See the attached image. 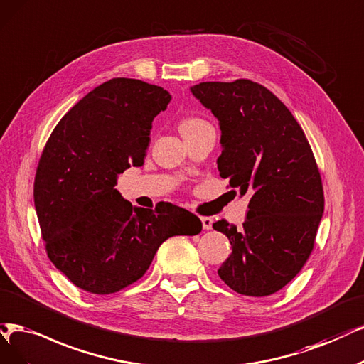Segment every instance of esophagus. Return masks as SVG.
<instances>
[{
  "label": "esophagus",
  "mask_w": 364,
  "mask_h": 364,
  "mask_svg": "<svg viewBox=\"0 0 364 364\" xmlns=\"http://www.w3.org/2000/svg\"><path fill=\"white\" fill-rule=\"evenodd\" d=\"M200 222H203V228L205 231H208L213 228V219L211 218H200Z\"/></svg>",
  "instance_id": "esophagus-1"
}]
</instances>
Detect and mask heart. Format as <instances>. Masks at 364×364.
Here are the masks:
<instances>
[{"mask_svg": "<svg viewBox=\"0 0 364 364\" xmlns=\"http://www.w3.org/2000/svg\"><path fill=\"white\" fill-rule=\"evenodd\" d=\"M210 124L207 123L205 119L199 118V117H186L180 121V132L181 134H187V133H193L199 129L208 127Z\"/></svg>", "mask_w": 364, "mask_h": 364, "instance_id": "obj_1", "label": "heart"}]
</instances>
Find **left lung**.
I'll use <instances>...</instances> for the list:
<instances>
[{"instance_id": "left-lung-1", "label": "left lung", "mask_w": 364, "mask_h": 364, "mask_svg": "<svg viewBox=\"0 0 364 364\" xmlns=\"http://www.w3.org/2000/svg\"><path fill=\"white\" fill-rule=\"evenodd\" d=\"M191 91L219 119L220 177L250 195L243 226L213 225L232 246L218 273L238 294L272 295L309 259L324 213L312 148L288 107L257 82H200Z\"/></svg>"}]
</instances>
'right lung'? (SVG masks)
Instances as JSON below:
<instances>
[{
	"label": "right lung",
	"mask_w": 364,
	"mask_h": 364,
	"mask_svg": "<svg viewBox=\"0 0 364 364\" xmlns=\"http://www.w3.org/2000/svg\"><path fill=\"white\" fill-rule=\"evenodd\" d=\"M171 99L161 87L114 77L80 99L46 142L34 205L50 262L80 289H123L145 274L165 240L203 230L191 211L133 207L115 189L119 173L144 165L153 119Z\"/></svg>",
	"instance_id": "obj_1"
}]
</instances>
